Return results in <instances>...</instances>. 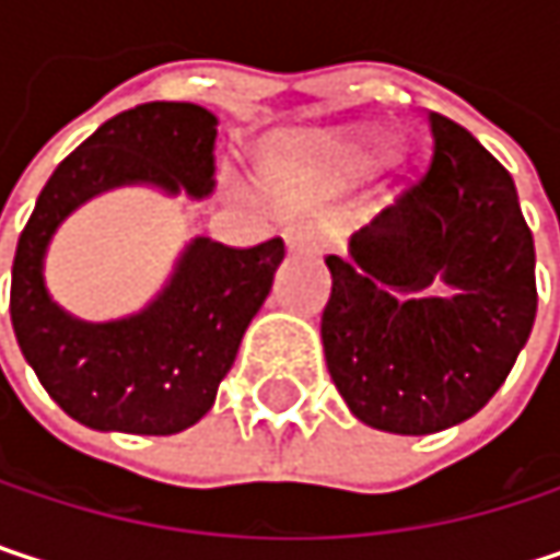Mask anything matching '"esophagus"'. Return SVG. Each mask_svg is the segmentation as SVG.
I'll use <instances>...</instances> for the list:
<instances>
[{"label":"esophagus","instance_id":"34e87169","mask_svg":"<svg viewBox=\"0 0 560 560\" xmlns=\"http://www.w3.org/2000/svg\"><path fill=\"white\" fill-rule=\"evenodd\" d=\"M284 246L291 249V253H314L317 249V236H314V230H311V223H288L284 226Z\"/></svg>","mask_w":560,"mask_h":560}]
</instances>
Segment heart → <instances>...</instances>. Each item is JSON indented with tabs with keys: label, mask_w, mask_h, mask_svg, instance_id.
<instances>
[{
	"label": "heart",
	"mask_w": 560,
	"mask_h": 560,
	"mask_svg": "<svg viewBox=\"0 0 560 560\" xmlns=\"http://www.w3.org/2000/svg\"><path fill=\"white\" fill-rule=\"evenodd\" d=\"M370 155V142H330V139H304L288 145L272 162V177L279 184H291L301 168L311 165H360Z\"/></svg>",
	"instance_id": "b5f03b06"
}]
</instances>
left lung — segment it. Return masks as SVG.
Wrapping results in <instances>:
<instances>
[{
  "label": "left lung",
  "mask_w": 560,
  "mask_h": 560,
  "mask_svg": "<svg viewBox=\"0 0 560 560\" xmlns=\"http://www.w3.org/2000/svg\"><path fill=\"white\" fill-rule=\"evenodd\" d=\"M431 159L350 259L327 256L320 317L337 392L370 428L431 434L477 415L525 347L535 243L509 171L454 119L428 113ZM438 280L454 295H434Z\"/></svg>",
  "instance_id": "8db88e82"
}]
</instances>
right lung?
I'll use <instances>...</instances> for the list:
<instances>
[{
  "label": "right lung",
  "instance_id": "obj_1",
  "mask_svg": "<svg viewBox=\"0 0 560 560\" xmlns=\"http://www.w3.org/2000/svg\"><path fill=\"white\" fill-rule=\"evenodd\" d=\"M217 116L194 103H142L103 122L48 177L12 262V327L35 376L86 428L177 434L200 421L230 373L284 256L259 246L194 240L165 294L129 320L83 324L45 291L42 259L57 223L86 197L132 180L213 187Z\"/></svg>",
  "mask_w": 560,
  "mask_h": 560
}]
</instances>
